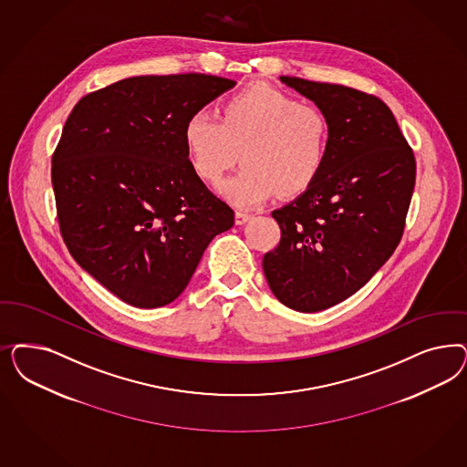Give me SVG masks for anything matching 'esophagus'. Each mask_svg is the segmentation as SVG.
I'll list each match as a JSON object with an SVG mask.
<instances>
[{"label": "esophagus", "instance_id": "34e87169", "mask_svg": "<svg viewBox=\"0 0 467 467\" xmlns=\"http://www.w3.org/2000/svg\"><path fill=\"white\" fill-rule=\"evenodd\" d=\"M253 218V213H249V211L239 210L235 213V223L237 225H244L245 222H249Z\"/></svg>", "mask_w": 467, "mask_h": 467}]
</instances>
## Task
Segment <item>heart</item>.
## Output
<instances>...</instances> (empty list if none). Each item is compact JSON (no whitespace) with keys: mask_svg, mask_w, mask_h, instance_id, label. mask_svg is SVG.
<instances>
[{"mask_svg":"<svg viewBox=\"0 0 467 467\" xmlns=\"http://www.w3.org/2000/svg\"><path fill=\"white\" fill-rule=\"evenodd\" d=\"M197 177L218 183L237 163L241 171L220 187L232 202L251 208L280 191L301 194L321 173L328 154V121L317 106L284 90L253 84L226 98L220 119L196 111L183 129Z\"/></svg>","mask_w":467,"mask_h":467,"instance_id":"b5f03b06","label":"heart"}]
</instances>
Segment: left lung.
<instances>
[{"mask_svg": "<svg viewBox=\"0 0 467 467\" xmlns=\"http://www.w3.org/2000/svg\"><path fill=\"white\" fill-rule=\"evenodd\" d=\"M328 121V154L313 185L271 216L282 230L263 257L275 297L301 313L346 301L402 239L416 160L390 108L340 84L280 77Z\"/></svg>", "mask_w": 467, "mask_h": 467, "instance_id": "1", "label": "left lung"}]
</instances>
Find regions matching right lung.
Wrapping results in <instances>:
<instances>
[{
  "instance_id": "1",
  "label": "right lung",
  "mask_w": 467,
  "mask_h": 467,
  "mask_svg": "<svg viewBox=\"0 0 467 467\" xmlns=\"http://www.w3.org/2000/svg\"><path fill=\"white\" fill-rule=\"evenodd\" d=\"M234 86L204 74L130 77L86 94L65 121L51 165L61 237L134 307L175 301L208 244L235 223L183 137L189 117Z\"/></svg>"
}]
</instances>
